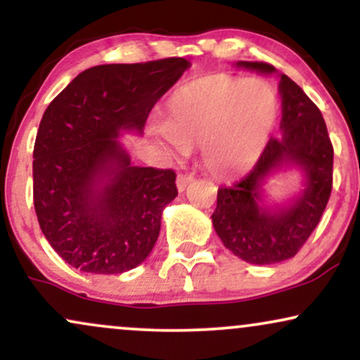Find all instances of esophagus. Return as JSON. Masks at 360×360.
<instances>
[{
    "label": "esophagus",
    "mask_w": 360,
    "mask_h": 360,
    "mask_svg": "<svg viewBox=\"0 0 360 360\" xmlns=\"http://www.w3.org/2000/svg\"><path fill=\"white\" fill-rule=\"evenodd\" d=\"M191 183H193V176L191 174H179V176H177V179H176L177 189H179V191H184V189L188 188V186Z\"/></svg>",
    "instance_id": "1"
}]
</instances>
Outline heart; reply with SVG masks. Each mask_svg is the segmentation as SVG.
<instances>
[{"mask_svg": "<svg viewBox=\"0 0 360 360\" xmlns=\"http://www.w3.org/2000/svg\"><path fill=\"white\" fill-rule=\"evenodd\" d=\"M278 118V94L266 81L213 74L176 89L154 131L177 154L200 146L213 176L237 177L257 162Z\"/></svg>", "mask_w": 360, "mask_h": 360, "instance_id": "heart-1", "label": "heart"}]
</instances>
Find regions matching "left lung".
Returning <instances> with one entry per match:
<instances>
[{"label": "left lung", "instance_id": "1", "mask_svg": "<svg viewBox=\"0 0 360 360\" xmlns=\"http://www.w3.org/2000/svg\"><path fill=\"white\" fill-rule=\"evenodd\" d=\"M238 68L272 74L267 62H237ZM283 98L281 137H272L252 171L232 186L218 189L212 214L214 232L223 245L250 264L283 262L295 257L320 223L333 183V147L325 120L304 91L281 74ZM295 163L305 172V191L289 207L262 209V184L276 168Z\"/></svg>", "mask_w": 360, "mask_h": 360}]
</instances>
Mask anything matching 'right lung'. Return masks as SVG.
<instances>
[{"mask_svg": "<svg viewBox=\"0 0 360 360\" xmlns=\"http://www.w3.org/2000/svg\"><path fill=\"white\" fill-rule=\"evenodd\" d=\"M183 57L86 69L45 110L34 147V205L52 249L76 269L120 274L154 249L172 169L137 167L120 131L142 134L148 113L183 76Z\"/></svg>", "mask_w": 360, "mask_h": 360, "instance_id": "right-lung-1", "label": "right lung"}]
</instances>
